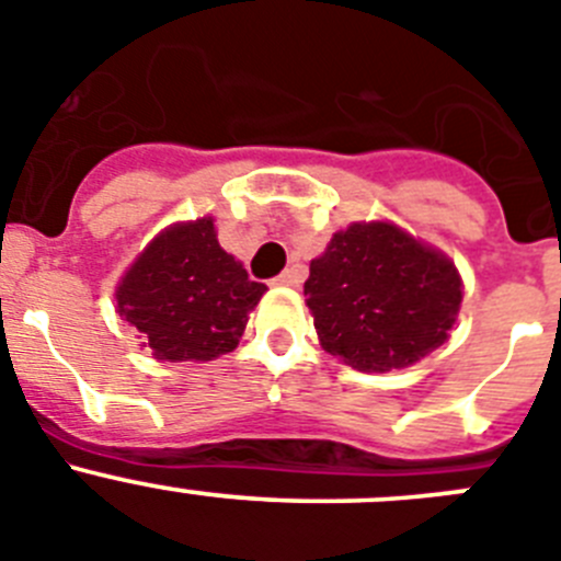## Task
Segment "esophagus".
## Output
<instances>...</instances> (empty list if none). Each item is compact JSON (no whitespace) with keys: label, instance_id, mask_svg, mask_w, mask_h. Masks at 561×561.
<instances>
[{"label":"esophagus","instance_id":"obj_1","mask_svg":"<svg viewBox=\"0 0 561 561\" xmlns=\"http://www.w3.org/2000/svg\"><path fill=\"white\" fill-rule=\"evenodd\" d=\"M299 282H301V271H299V268H285L279 276H276L274 285L293 287V285H299Z\"/></svg>","mask_w":561,"mask_h":561}]
</instances>
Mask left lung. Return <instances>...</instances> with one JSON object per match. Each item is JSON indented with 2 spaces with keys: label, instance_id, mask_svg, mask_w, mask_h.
Here are the masks:
<instances>
[{
  "label": "left lung",
  "instance_id": "8db88e82",
  "mask_svg": "<svg viewBox=\"0 0 561 561\" xmlns=\"http://www.w3.org/2000/svg\"><path fill=\"white\" fill-rule=\"evenodd\" d=\"M305 296L330 355L357 371H391L447 341L461 279L447 256L397 226L355 224L310 262Z\"/></svg>",
  "mask_w": 561,
  "mask_h": 561
}]
</instances>
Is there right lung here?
I'll return each mask as SVG.
<instances>
[{"label":"right lung","instance_id":"add662e5","mask_svg":"<svg viewBox=\"0 0 561 561\" xmlns=\"http://www.w3.org/2000/svg\"><path fill=\"white\" fill-rule=\"evenodd\" d=\"M265 290L201 218L156 237L125 274L117 312L159 360H211L234 350Z\"/></svg>","mask_w":561,"mask_h":561}]
</instances>
